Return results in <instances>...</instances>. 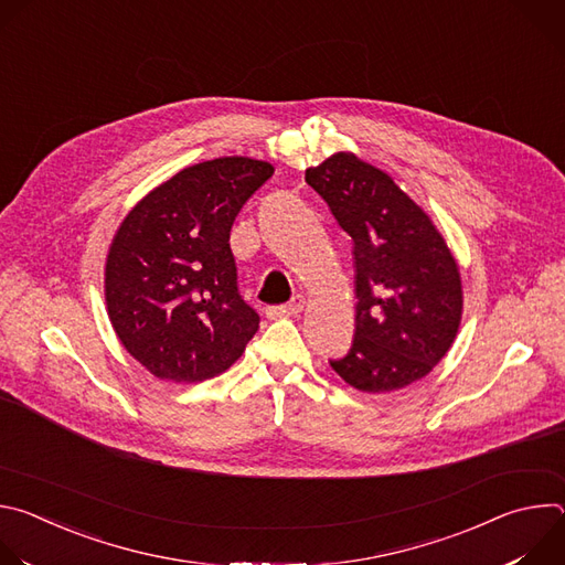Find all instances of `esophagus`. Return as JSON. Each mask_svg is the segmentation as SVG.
Instances as JSON below:
<instances>
[{
  "mask_svg": "<svg viewBox=\"0 0 565 565\" xmlns=\"http://www.w3.org/2000/svg\"><path fill=\"white\" fill-rule=\"evenodd\" d=\"M303 306H306V297L303 295H295L288 303H284V306H270L268 310H266V315L270 317V319H279V317H295V315H299L301 310H303Z\"/></svg>",
  "mask_w": 565,
  "mask_h": 565,
  "instance_id": "1",
  "label": "esophagus"
}]
</instances>
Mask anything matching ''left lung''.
I'll list each match as a JSON object with an SVG mask.
<instances>
[{
	"label": "left lung",
	"instance_id": "8db88e82",
	"mask_svg": "<svg viewBox=\"0 0 565 565\" xmlns=\"http://www.w3.org/2000/svg\"><path fill=\"white\" fill-rule=\"evenodd\" d=\"M353 238L355 338L333 371L364 393H391L425 375L451 349L462 319L458 262L429 214L353 151L306 170Z\"/></svg>",
	"mask_w": 565,
	"mask_h": 565
}]
</instances>
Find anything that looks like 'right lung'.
Returning <instances> with one entry per match:
<instances>
[{
  "label": "right lung",
  "instance_id": "1",
  "mask_svg": "<svg viewBox=\"0 0 565 565\" xmlns=\"http://www.w3.org/2000/svg\"><path fill=\"white\" fill-rule=\"evenodd\" d=\"M273 172L248 156L205 160L153 188L118 225L105 262L107 315L153 377L210 380L255 338L259 315L236 290L230 230Z\"/></svg>",
  "mask_w": 565,
  "mask_h": 565
}]
</instances>
